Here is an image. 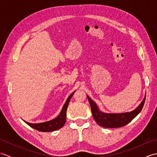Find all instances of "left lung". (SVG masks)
<instances>
[{
	"instance_id": "obj_1",
	"label": "left lung",
	"mask_w": 157,
	"mask_h": 157,
	"mask_svg": "<svg viewBox=\"0 0 157 157\" xmlns=\"http://www.w3.org/2000/svg\"><path fill=\"white\" fill-rule=\"evenodd\" d=\"M87 97L90 105L92 116L96 122L100 126L106 128H121L128 124L140 113L146 100L145 96L140 105L131 112L123 113H105L100 111L96 103L88 96H87Z\"/></svg>"
}]
</instances>
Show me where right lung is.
<instances>
[{
	"label": "right lung",
	"instance_id": "add662e5",
	"mask_svg": "<svg viewBox=\"0 0 157 157\" xmlns=\"http://www.w3.org/2000/svg\"><path fill=\"white\" fill-rule=\"evenodd\" d=\"M75 92V91L73 92L72 94L67 98V99L65 105L63 106V109L61 110V113H60V114L56 117L55 119L51 120V121H46L44 123H31L25 121H24L27 123L28 125L30 126L31 128L38 130V131H40V132H50L55 131V130L61 129L62 127L65 125V123L66 122L67 109L70 100H71L73 95L74 94Z\"/></svg>",
	"mask_w": 157,
	"mask_h": 157
}]
</instances>
